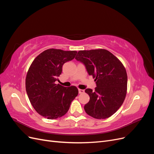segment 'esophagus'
<instances>
[{"mask_svg":"<svg viewBox=\"0 0 154 154\" xmlns=\"http://www.w3.org/2000/svg\"><path fill=\"white\" fill-rule=\"evenodd\" d=\"M78 92H79V94H83V93L85 92V91L83 90V89H80V88H79Z\"/></svg>","mask_w":154,"mask_h":154,"instance_id":"obj_1","label":"esophagus"}]
</instances>
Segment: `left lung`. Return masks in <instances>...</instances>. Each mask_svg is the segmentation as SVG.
<instances>
[{
	"mask_svg": "<svg viewBox=\"0 0 154 154\" xmlns=\"http://www.w3.org/2000/svg\"><path fill=\"white\" fill-rule=\"evenodd\" d=\"M85 64L94 78L95 91L87 88L90 100L84 106L86 113L96 119H106L122 105L127 91V74L122 62L104 49L79 51L75 58Z\"/></svg>",
	"mask_w": 154,
	"mask_h": 154,
	"instance_id": "1",
	"label": "left lung"
}]
</instances>
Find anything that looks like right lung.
Wrapping results in <instances>:
<instances>
[{
  "label": "right lung",
  "mask_w": 154,
  "mask_h": 154,
  "mask_svg": "<svg viewBox=\"0 0 154 154\" xmlns=\"http://www.w3.org/2000/svg\"><path fill=\"white\" fill-rule=\"evenodd\" d=\"M76 51L49 49L35 58L27 72L26 89L35 110L43 117L54 119L66 114L78 94L75 86L56 84L63 65L74 58Z\"/></svg>",
  "instance_id": "right-lung-1"
}]
</instances>
